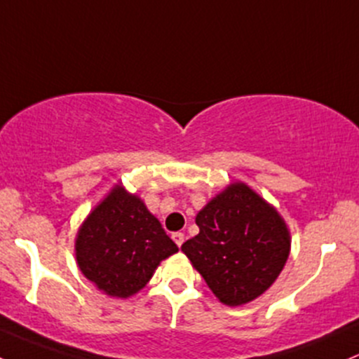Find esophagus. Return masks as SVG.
<instances>
[{"label": "esophagus", "instance_id": "34e87169", "mask_svg": "<svg viewBox=\"0 0 359 359\" xmlns=\"http://www.w3.org/2000/svg\"><path fill=\"white\" fill-rule=\"evenodd\" d=\"M172 240L177 243V247H180L184 243V240H186V237H184V233H180V231H175V233L172 235Z\"/></svg>", "mask_w": 359, "mask_h": 359}]
</instances>
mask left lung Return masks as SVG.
Segmentation results:
<instances>
[{
	"label": "left lung",
	"mask_w": 359,
	"mask_h": 359,
	"mask_svg": "<svg viewBox=\"0 0 359 359\" xmlns=\"http://www.w3.org/2000/svg\"><path fill=\"white\" fill-rule=\"evenodd\" d=\"M199 233L182 252L219 302L245 305L278 279L291 238L274 206L243 182L230 184L196 216Z\"/></svg>",
	"instance_id": "8db88e82"
}]
</instances>
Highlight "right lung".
Wrapping results in <instances>:
<instances>
[{"label": "right lung", "mask_w": 359, "mask_h": 359, "mask_svg": "<svg viewBox=\"0 0 359 359\" xmlns=\"http://www.w3.org/2000/svg\"><path fill=\"white\" fill-rule=\"evenodd\" d=\"M74 250L86 279L109 297L128 298L179 247L141 198L117 184L81 223Z\"/></svg>", "instance_id": "add662e5"}]
</instances>
